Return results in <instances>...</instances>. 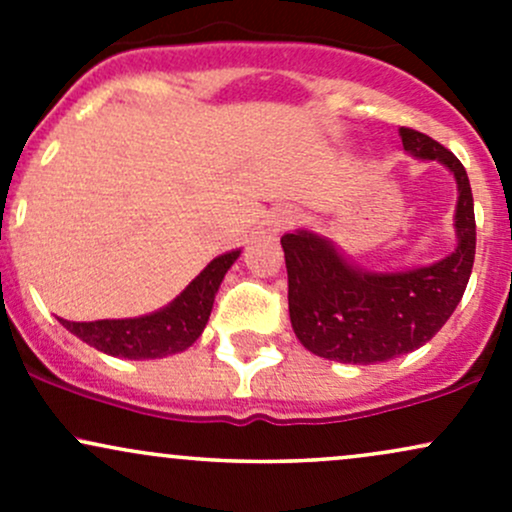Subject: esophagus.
I'll use <instances>...</instances> for the list:
<instances>
[{
	"instance_id": "esophagus-1",
	"label": "esophagus",
	"mask_w": 512,
	"mask_h": 512,
	"mask_svg": "<svg viewBox=\"0 0 512 512\" xmlns=\"http://www.w3.org/2000/svg\"><path fill=\"white\" fill-rule=\"evenodd\" d=\"M296 221H298L296 209L281 207V209H276L272 214V219H269V228H272V233H281V231H286V228H291Z\"/></svg>"
}]
</instances>
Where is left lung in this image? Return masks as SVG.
I'll return each instance as SVG.
<instances>
[{"instance_id":"8db88e82","label":"left lung","mask_w":512,"mask_h":512,"mask_svg":"<svg viewBox=\"0 0 512 512\" xmlns=\"http://www.w3.org/2000/svg\"><path fill=\"white\" fill-rule=\"evenodd\" d=\"M402 146L419 161H438L457 182L455 250L426 267L373 272L351 262L327 236L298 228L281 238L289 272V315L298 342L339 363H385L431 342L455 313L477 250L467 170L443 144L399 127Z\"/></svg>"}]
</instances>
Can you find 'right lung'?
I'll use <instances>...</instances> for the list:
<instances>
[{
    "label": "right lung",
    "mask_w": 512,
    "mask_h": 512,
    "mask_svg": "<svg viewBox=\"0 0 512 512\" xmlns=\"http://www.w3.org/2000/svg\"><path fill=\"white\" fill-rule=\"evenodd\" d=\"M240 257V250L223 252L214 257L199 272L180 296H175L166 308L142 317L125 320H96V322H60L74 337L108 356L129 358H163L180 354L197 342L207 327L214 298L228 269Z\"/></svg>",
    "instance_id": "obj_1"
}]
</instances>
